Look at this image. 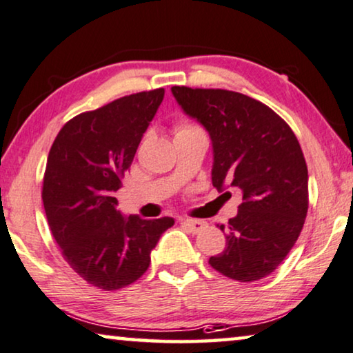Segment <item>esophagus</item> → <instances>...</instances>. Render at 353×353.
<instances>
[{"instance_id":"34e87169","label":"esophagus","mask_w":353,"mask_h":353,"mask_svg":"<svg viewBox=\"0 0 353 353\" xmlns=\"http://www.w3.org/2000/svg\"><path fill=\"white\" fill-rule=\"evenodd\" d=\"M182 225L183 227H187V230L192 231V233H199V231L208 227L206 222H203V220H198V219H182Z\"/></svg>"}]
</instances>
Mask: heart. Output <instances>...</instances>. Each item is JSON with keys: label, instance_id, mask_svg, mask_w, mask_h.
I'll list each match as a JSON object with an SVG mask.
<instances>
[{"label": "heart", "instance_id": "heart-1", "mask_svg": "<svg viewBox=\"0 0 353 353\" xmlns=\"http://www.w3.org/2000/svg\"><path fill=\"white\" fill-rule=\"evenodd\" d=\"M187 130H193V126H188V125H179L177 126V133H181V131H187Z\"/></svg>", "mask_w": 353, "mask_h": 353}]
</instances>
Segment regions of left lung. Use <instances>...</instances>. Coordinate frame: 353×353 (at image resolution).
<instances>
[{
    "instance_id": "obj_1",
    "label": "left lung",
    "mask_w": 353,
    "mask_h": 353,
    "mask_svg": "<svg viewBox=\"0 0 353 353\" xmlns=\"http://www.w3.org/2000/svg\"><path fill=\"white\" fill-rule=\"evenodd\" d=\"M188 117L212 141V185L243 193L227 247L209 265L239 282L270 276L292 250L307 214V166L296 136L274 110L220 88L172 87ZM228 193V192H227Z\"/></svg>"
}]
</instances>
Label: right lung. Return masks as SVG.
<instances>
[{"instance_id":"1","label":"right lung","mask_w":353,"mask_h":353,"mask_svg":"<svg viewBox=\"0 0 353 353\" xmlns=\"http://www.w3.org/2000/svg\"><path fill=\"white\" fill-rule=\"evenodd\" d=\"M163 97L157 88L79 114L50 147L42 185L47 222L70 266L101 290L138 281L174 225L171 217H125L115 198Z\"/></svg>"}]
</instances>
